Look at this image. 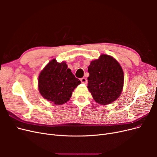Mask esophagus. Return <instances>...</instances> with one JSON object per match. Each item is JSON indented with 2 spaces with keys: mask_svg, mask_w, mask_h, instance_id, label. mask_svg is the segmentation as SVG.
I'll return each mask as SVG.
<instances>
[{
  "mask_svg": "<svg viewBox=\"0 0 157 157\" xmlns=\"http://www.w3.org/2000/svg\"><path fill=\"white\" fill-rule=\"evenodd\" d=\"M80 81H81L82 83L85 84H86L87 82H88L87 79H86V78H84V77H83V78H80Z\"/></svg>",
  "mask_w": 157,
  "mask_h": 157,
  "instance_id": "esophagus-1",
  "label": "esophagus"
}]
</instances>
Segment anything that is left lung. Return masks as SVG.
I'll use <instances>...</instances> for the list:
<instances>
[{
	"label": "left lung",
	"instance_id": "1",
	"mask_svg": "<svg viewBox=\"0 0 157 157\" xmlns=\"http://www.w3.org/2000/svg\"><path fill=\"white\" fill-rule=\"evenodd\" d=\"M88 89L96 103L102 105L116 101L124 86V72L118 61L107 54L92 60L88 67Z\"/></svg>",
	"mask_w": 157,
	"mask_h": 157
}]
</instances>
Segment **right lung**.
<instances>
[{
    "instance_id": "1",
    "label": "right lung",
    "mask_w": 157,
    "mask_h": 157,
    "mask_svg": "<svg viewBox=\"0 0 157 157\" xmlns=\"http://www.w3.org/2000/svg\"><path fill=\"white\" fill-rule=\"evenodd\" d=\"M80 83L65 61L59 63L56 59L49 61L38 78V88L41 96L57 105L67 103Z\"/></svg>"
}]
</instances>
